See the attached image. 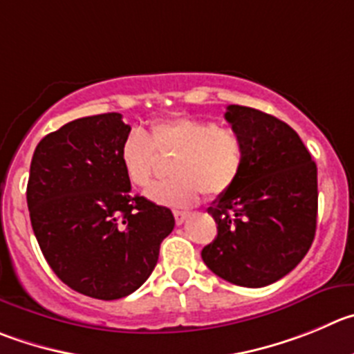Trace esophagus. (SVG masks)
I'll use <instances>...</instances> for the list:
<instances>
[{
    "mask_svg": "<svg viewBox=\"0 0 354 354\" xmlns=\"http://www.w3.org/2000/svg\"><path fill=\"white\" fill-rule=\"evenodd\" d=\"M173 214H174V220H176V225H181V223H183L185 220H187V218H188V211L174 209Z\"/></svg>",
    "mask_w": 354,
    "mask_h": 354,
    "instance_id": "1",
    "label": "esophagus"
}]
</instances>
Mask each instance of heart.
<instances>
[{
	"label": "heart",
	"instance_id": "heart-1",
	"mask_svg": "<svg viewBox=\"0 0 354 354\" xmlns=\"http://www.w3.org/2000/svg\"><path fill=\"white\" fill-rule=\"evenodd\" d=\"M155 150L174 155L169 167L174 178L151 185L147 196L171 207L190 206L201 192L209 197L227 194L241 178L246 162V145L234 129L192 117L164 118L151 124L150 138L131 131L122 141L118 157L132 187H148L157 162Z\"/></svg>",
	"mask_w": 354,
	"mask_h": 354
}]
</instances>
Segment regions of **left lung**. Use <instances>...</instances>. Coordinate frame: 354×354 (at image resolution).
<instances>
[{"mask_svg": "<svg viewBox=\"0 0 354 354\" xmlns=\"http://www.w3.org/2000/svg\"><path fill=\"white\" fill-rule=\"evenodd\" d=\"M225 120L243 136L246 162L237 183L207 207L218 234L201 255L225 281L262 288L292 272L311 248L318 169L279 118L230 104Z\"/></svg>", "mask_w": 354, "mask_h": 354, "instance_id": "8db88e82", "label": "left lung"}]
</instances>
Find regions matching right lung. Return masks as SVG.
Masks as SVG:
<instances>
[{
    "mask_svg": "<svg viewBox=\"0 0 354 354\" xmlns=\"http://www.w3.org/2000/svg\"><path fill=\"white\" fill-rule=\"evenodd\" d=\"M120 113L68 122L32 153L28 207L41 253L64 285L99 300L136 292L173 232L171 209L132 196Z\"/></svg>",
    "mask_w": 354,
    "mask_h": 354,
    "instance_id": "obj_1",
    "label": "right lung"
}]
</instances>
